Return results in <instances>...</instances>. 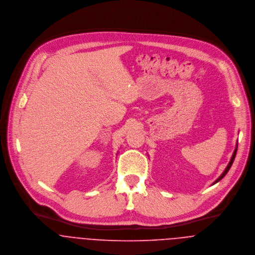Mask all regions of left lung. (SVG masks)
<instances>
[{
    "label": "left lung",
    "mask_w": 255,
    "mask_h": 255,
    "mask_svg": "<svg viewBox=\"0 0 255 255\" xmlns=\"http://www.w3.org/2000/svg\"><path fill=\"white\" fill-rule=\"evenodd\" d=\"M237 150H238V144L236 146V149H235V151H234V153H233V156H232V158H231V161H230V163L228 164V166H227V168L225 169V171L223 172V174L219 177L218 179L215 181V182H213V184H215L216 182H218L219 181H221L225 176H226V174L229 172V170H230V168L232 167V165H233V162H234V160H235V157H236V154H237Z\"/></svg>",
    "instance_id": "8db88e82"
}]
</instances>
